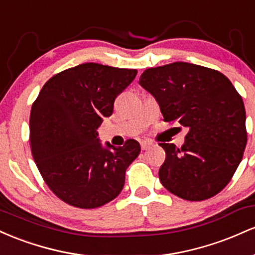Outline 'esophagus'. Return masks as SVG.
<instances>
[{
  "label": "esophagus",
  "instance_id": "obj_1",
  "mask_svg": "<svg viewBox=\"0 0 255 255\" xmlns=\"http://www.w3.org/2000/svg\"><path fill=\"white\" fill-rule=\"evenodd\" d=\"M151 146H152V142H150V141H141L142 150H147V148H150Z\"/></svg>",
  "mask_w": 255,
  "mask_h": 255
}]
</instances>
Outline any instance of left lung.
Returning a JSON list of instances; mask_svg holds the SVG:
<instances>
[{
    "label": "left lung",
    "instance_id": "left-lung-1",
    "mask_svg": "<svg viewBox=\"0 0 255 255\" xmlns=\"http://www.w3.org/2000/svg\"><path fill=\"white\" fill-rule=\"evenodd\" d=\"M139 84L156 99L165 122L188 128L180 148L159 144L165 151L163 186L189 201L221 192L247 144L245 104L229 79L215 69L174 62L146 69Z\"/></svg>",
    "mask_w": 255,
    "mask_h": 255
}]
</instances>
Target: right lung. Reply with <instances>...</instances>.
<instances>
[{"mask_svg": "<svg viewBox=\"0 0 255 255\" xmlns=\"http://www.w3.org/2000/svg\"><path fill=\"white\" fill-rule=\"evenodd\" d=\"M136 69L83 63L46 81L31 109L30 142L38 170L64 203L96 209L115 199L140 153L134 139L102 145L98 127Z\"/></svg>", "mask_w": 255, "mask_h": 255, "instance_id": "add662e5", "label": "right lung"}]
</instances>
